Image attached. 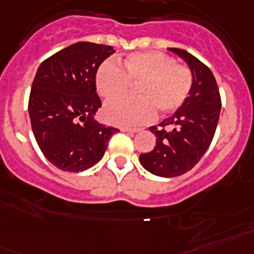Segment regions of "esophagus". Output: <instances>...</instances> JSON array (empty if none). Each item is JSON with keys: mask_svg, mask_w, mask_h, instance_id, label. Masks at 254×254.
Returning <instances> with one entry per match:
<instances>
[{"mask_svg": "<svg viewBox=\"0 0 254 254\" xmlns=\"http://www.w3.org/2000/svg\"><path fill=\"white\" fill-rule=\"evenodd\" d=\"M121 131L123 132H129V133H135V132H139L140 128H128V127H122Z\"/></svg>", "mask_w": 254, "mask_h": 254, "instance_id": "1", "label": "esophagus"}]
</instances>
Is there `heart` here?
Wrapping results in <instances>:
<instances>
[{"label":"heart","mask_w":254,"mask_h":254,"mask_svg":"<svg viewBox=\"0 0 254 254\" xmlns=\"http://www.w3.org/2000/svg\"><path fill=\"white\" fill-rule=\"evenodd\" d=\"M118 67L104 62L98 67L94 83L98 94L110 100L105 105L104 118L117 126H139L150 122L156 107L170 114L187 101L193 87L190 67L179 64L161 52H139L125 57ZM131 84H139L137 100L115 99L128 91Z\"/></svg>","instance_id":"obj_1"}]
</instances>
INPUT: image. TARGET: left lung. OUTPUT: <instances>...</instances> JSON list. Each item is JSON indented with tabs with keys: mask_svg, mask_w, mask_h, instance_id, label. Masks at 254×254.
<instances>
[{
	"mask_svg": "<svg viewBox=\"0 0 254 254\" xmlns=\"http://www.w3.org/2000/svg\"><path fill=\"white\" fill-rule=\"evenodd\" d=\"M169 50L187 62L193 87L187 101L160 127H149L157 137L156 146L152 152L140 154L142 167L163 178L183 175L201 160L214 137L221 113V94L210 68L186 50Z\"/></svg>",
	"mask_w": 254,
	"mask_h": 254,
	"instance_id": "obj_1",
	"label": "left lung"
}]
</instances>
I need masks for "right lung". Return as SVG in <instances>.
Here are the masks:
<instances>
[{"instance_id": "1", "label": "right lung", "mask_w": 254, "mask_h": 254, "mask_svg": "<svg viewBox=\"0 0 254 254\" xmlns=\"http://www.w3.org/2000/svg\"><path fill=\"white\" fill-rule=\"evenodd\" d=\"M114 52L109 45L80 41L37 68L28 101L31 126L44 156L62 171L79 173L96 165L119 131L93 119L101 108L94 76Z\"/></svg>"}]
</instances>
